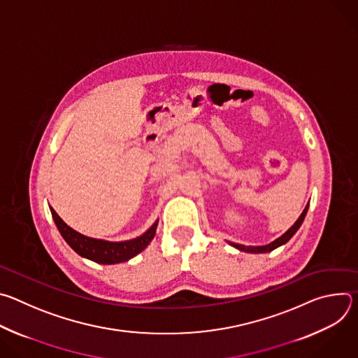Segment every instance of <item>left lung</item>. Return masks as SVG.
<instances>
[{"label":"left lung","mask_w":358,"mask_h":358,"mask_svg":"<svg viewBox=\"0 0 358 358\" xmlns=\"http://www.w3.org/2000/svg\"><path fill=\"white\" fill-rule=\"evenodd\" d=\"M308 210H309V203H308V206H306V208L303 210V213H301V215L299 217V220H297L282 236H279L278 239H275L273 242H271V243H268V245H264V246H245V245H239V243H234V242H229V245L234 246V248H236V249H239V250L249 252V253H266V252H271V250H273V249H276V248L285 245V243L297 232V229L300 228V225H301L303 221H304L306 214H308Z\"/></svg>","instance_id":"1"}]
</instances>
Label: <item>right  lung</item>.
Wrapping results in <instances>:
<instances>
[{
  "label": "right lung",
  "instance_id": "right-lung-1",
  "mask_svg": "<svg viewBox=\"0 0 358 358\" xmlns=\"http://www.w3.org/2000/svg\"><path fill=\"white\" fill-rule=\"evenodd\" d=\"M50 208V207H49ZM50 214H52V218L64 236V239L68 242V245L79 253L80 257L90 259L96 264L101 265H115L120 262H126L131 258H134L136 255H138L141 250L147 248V245L151 242V239L156 235L157 224L156 221L147 229L143 235L130 239V241H123V242H110V241H103V239H94L85 236L71 227H68L61 217L55 213L54 208H50Z\"/></svg>",
  "mask_w": 358,
  "mask_h": 358
}]
</instances>
